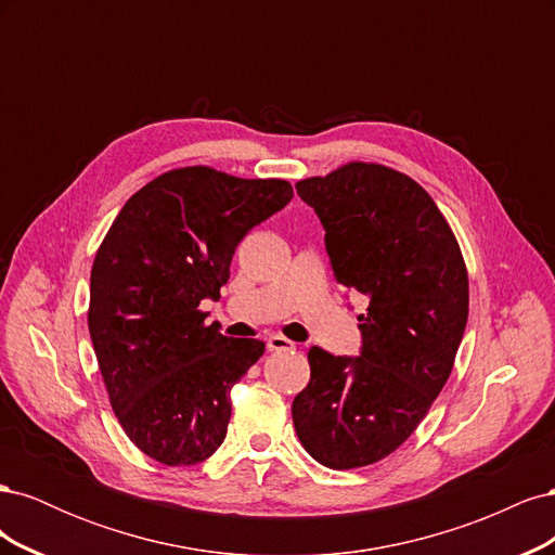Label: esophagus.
<instances>
[{
    "instance_id": "1",
    "label": "esophagus",
    "mask_w": 555,
    "mask_h": 555,
    "mask_svg": "<svg viewBox=\"0 0 555 555\" xmlns=\"http://www.w3.org/2000/svg\"><path fill=\"white\" fill-rule=\"evenodd\" d=\"M268 349H271V351H292V349H296V345L284 338V335H271V338H268Z\"/></svg>"
}]
</instances>
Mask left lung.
<instances>
[{"label":"left lung","instance_id":"obj_1","mask_svg":"<svg viewBox=\"0 0 555 555\" xmlns=\"http://www.w3.org/2000/svg\"><path fill=\"white\" fill-rule=\"evenodd\" d=\"M296 192L326 231L335 280L367 310L359 357L310 347L294 428L317 463L363 467L410 438L449 379L467 324L465 261L435 201L405 173L354 162Z\"/></svg>","mask_w":555,"mask_h":555}]
</instances>
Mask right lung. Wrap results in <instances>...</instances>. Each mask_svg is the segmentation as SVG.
I'll use <instances>...</instances> for the list:
<instances>
[{
	"label": "right lung",
	"mask_w": 555,
	"mask_h": 555,
	"mask_svg": "<svg viewBox=\"0 0 555 555\" xmlns=\"http://www.w3.org/2000/svg\"><path fill=\"white\" fill-rule=\"evenodd\" d=\"M294 196L287 180L188 166L133 194L99 247L88 326L117 422L145 456L196 465L227 438L231 389L266 345L206 326L249 229Z\"/></svg>",
	"instance_id": "1"
}]
</instances>
